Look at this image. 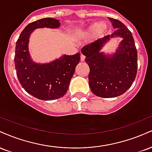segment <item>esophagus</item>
I'll use <instances>...</instances> for the list:
<instances>
[{
  "label": "esophagus",
  "instance_id": "34e87169",
  "mask_svg": "<svg viewBox=\"0 0 152 152\" xmlns=\"http://www.w3.org/2000/svg\"><path fill=\"white\" fill-rule=\"evenodd\" d=\"M84 60H85V56L81 53V61H84Z\"/></svg>",
  "mask_w": 152,
  "mask_h": 152
}]
</instances>
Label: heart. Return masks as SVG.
I'll use <instances>...</instances> for the list:
<instances>
[{
	"label": "heart",
	"instance_id": "obj_1",
	"mask_svg": "<svg viewBox=\"0 0 152 152\" xmlns=\"http://www.w3.org/2000/svg\"><path fill=\"white\" fill-rule=\"evenodd\" d=\"M107 29V25L105 23H95L91 26L89 28V32L94 33L97 35L102 34V33L105 32Z\"/></svg>",
	"mask_w": 152,
	"mask_h": 152
}]
</instances>
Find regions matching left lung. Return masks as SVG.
Returning a JSON list of instances; mask_svg holds the SVG:
<instances>
[{"label":"left lung","instance_id":"8db88e82","mask_svg":"<svg viewBox=\"0 0 152 152\" xmlns=\"http://www.w3.org/2000/svg\"><path fill=\"white\" fill-rule=\"evenodd\" d=\"M116 31L82 48L89 66L88 83L92 93L102 98H114L124 94L132 86L137 73V50L132 32L117 19L109 18ZM123 38L112 57L104 55L100 50L110 37Z\"/></svg>","mask_w":152,"mask_h":152}]
</instances>
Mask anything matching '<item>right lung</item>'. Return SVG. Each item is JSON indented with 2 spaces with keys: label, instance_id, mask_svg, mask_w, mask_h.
I'll list each match as a JSON object with an SVG mask.
<instances>
[{
  "label": "right lung",
  "instance_id": "obj_1",
  "mask_svg": "<svg viewBox=\"0 0 152 152\" xmlns=\"http://www.w3.org/2000/svg\"><path fill=\"white\" fill-rule=\"evenodd\" d=\"M61 23L57 19L45 18L29 23L16 41L15 67L18 81L26 92L44 101L61 98L67 92L75 69L81 61L80 53L62 56L55 61L46 64H35L28 50L30 35L40 28H56Z\"/></svg>",
  "mask_w": 152,
  "mask_h": 152
}]
</instances>
